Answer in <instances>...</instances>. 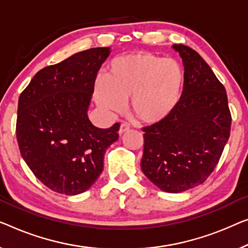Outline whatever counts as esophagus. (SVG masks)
Listing matches in <instances>:
<instances>
[{"mask_svg": "<svg viewBox=\"0 0 248 248\" xmlns=\"http://www.w3.org/2000/svg\"><path fill=\"white\" fill-rule=\"evenodd\" d=\"M129 129H130V127L127 124H123L120 125V129H119V136H123L124 135L125 132L129 131Z\"/></svg>", "mask_w": 248, "mask_h": 248, "instance_id": "obj_1", "label": "esophagus"}]
</instances>
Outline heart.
I'll use <instances>...</instances> for the list:
<instances>
[{
    "mask_svg": "<svg viewBox=\"0 0 248 248\" xmlns=\"http://www.w3.org/2000/svg\"><path fill=\"white\" fill-rule=\"evenodd\" d=\"M185 83L186 72L179 61L139 51L114 59L107 78L95 80L94 99L109 112H121L131 99L137 119L155 124L175 111Z\"/></svg>",
    "mask_w": 248,
    "mask_h": 248,
    "instance_id": "1",
    "label": "heart"
}]
</instances>
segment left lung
<instances>
[{
    "label": "left lung",
    "instance_id": "8db88e82",
    "mask_svg": "<svg viewBox=\"0 0 248 248\" xmlns=\"http://www.w3.org/2000/svg\"><path fill=\"white\" fill-rule=\"evenodd\" d=\"M186 72L182 99L167 119L143 128L141 170L166 193H183L208 178L231 134L226 90L204 59L173 44Z\"/></svg>",
    "mask_w": 248,
    "mask_h": 248
}]
</instances>
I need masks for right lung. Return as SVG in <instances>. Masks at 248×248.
<instances>
[{
  "mask_svg": "<svg viewBox=\"0 0 248 248\" xmlns=\"http://www.w3.org/2000/svg\"><path fill=\"white\" fill-rule=\"evenodd\" d=\"M110 52V47H92L46 66L18 98L21 156L55 193L88 190L103 170L106 150L119 137V124L101 129L88 117L97 73Z\"/></svg>",
  "mask_w": 248,
  "mask_h": 248,
  "instance_id": "obj_1",
  "label": "right lung"
}]
</instances>
